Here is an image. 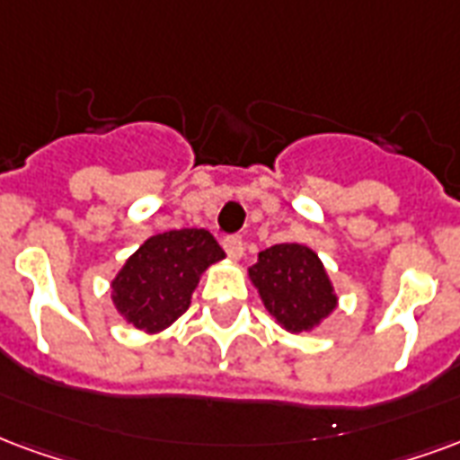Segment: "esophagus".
I'll return each mask as SVG.
<instances>
[{"label":"esophagus","mask_w":460,"mask_h":460,"mask_svg":"<svg viewBox=\"0 0 460 460\" xmlns=\"http://www.w3.org/2000/svg\"><path fill=\"white\" fill-rule=\"evenodd\" d=\"M224 251L229 253V258L239 261V258L243 256V239H241V236H226V239H224Z\"/></svg>","instance_id":"1"}]
</instances>
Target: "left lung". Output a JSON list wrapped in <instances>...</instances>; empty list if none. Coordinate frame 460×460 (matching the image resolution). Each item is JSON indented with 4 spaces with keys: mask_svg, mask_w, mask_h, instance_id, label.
<instances>
[{
    "mask_svg": "<svg viewBox=\"0 0 460 460\" xmlns=\"http://www.w3.org/2000/svg\"><path fill=\"white\" fill-rule=\"evenodd\" d=\"M248 280L275 322L290 332H314L339 307L334 282L322 258L305 243H278L258 253Z\"/></svg>",
    "mask_w": 460,
    "mask_h": 460,
    "instance_id": "obj_1",
    "label": "left lung"
}]
</instances>
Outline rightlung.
Here are the masks:
<instances>
[{"mask_svg": "<svg viewBox=\"0 0 460 460\" xmlns=\"http://www.w3.org/2000/svg\"><path fill=\"white\" fill-rule=\"evenodd\" d=\"M207 229H175L146 239L111 280V302L126 324L161 334L185 314L209 265L224 261Z\"/></svg>", "mask_w": 460, "mask_h": 460, "instance_id": "add662e5", "label": "right lung"}]
</instances>
